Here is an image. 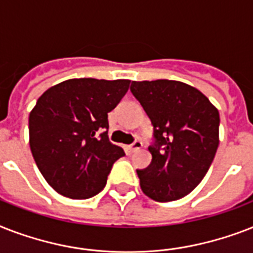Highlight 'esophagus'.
Segmentation results:
<instances>
[{
    "label": "esophagus",
    "instance_id": "esophagus-1",
    "mask_svg": "<svg viewBox=\"0 0 253 253\" xmlns=\"http://www.w3.org/2000/svg\"><path fill=\"white\" fill-rule=\"evenodd\" d=\"M142 147H143V143L140 142V140H135V142L130 146V151L131 152H135V151L140 150Z\"/></svg>",
    "mask_w": 253,
    "mask_h": 253
}]
</instances>
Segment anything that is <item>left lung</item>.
<instances>
[{
  "instance_id": "1",
  "label": "left lung",
  "mask_w": 253,
  "mask_h": 253,
  "mask_svg": "<svg viewBox=\"0 0 253 253\" xmlns=\"http://www.w3.org/2000/svg\"><path fill=\"white\" fill-rule=\"evenodd\" d=\"M131 93L154 126L152 162L138 169L143 193L158 202L180 200L200 184L219 144V113L181 81H132Z\"/></svg>"
}]
</instances>
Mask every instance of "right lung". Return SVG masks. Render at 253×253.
Here are the masks:
<instances>
[{"instance_id": "obj_1", "label": "right lung", "mask_w": 253, "mask_h": 253, "mask_svg": "<svg viewBox=\"0 0 253 253\" xmlns=\"http://www.w3.org/2000/svg\"><path fill=\"white\" fill-rule=\"evenodd\" d=\"M130 80L72 79L49 87L29 117L30 148L49 186L72 200L98 194L125 152L109 140L110 113Z\"/></svg>"}]
</instances>
